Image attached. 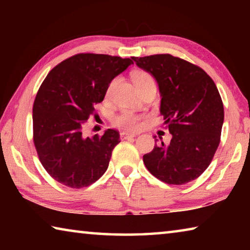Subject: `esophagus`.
<instances>
[{
	"instance_id": "obj_1",
	"label": "esophagus",
	"mask_w": 250,
	"mask_h": 250,
	"mask_svg": "<svg viewBox=\"0 0 250 250\" xmlns=\"http://www.w3.org/2000/svg\"><path fill=\"white\" fill-rule=\"evenodd\" d=\"M120 137H121L122 140H126V139H131V138L137 137V134L129 133V132H121V133H120Z\"/></svg>"
}]
</instances>
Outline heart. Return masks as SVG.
<instances>
[{
	"mask_svg": "<svg viewBox=\"0 0 250 250\" xmlns=\"http://www.w3.org/2000/svg\"><path fill=\"white\" fill-rule=\"evenodd\" d=\"M132 80L135 84V87L138 88V90H141L142 88H145L149 84H155L154 78L152 77V75L147 73L145 70H137L132 74ZM117 82V79H113L111 83H110L108 89H107V96L110 95L113 86ZM141 119L142 116L137 115L130 110H124L121 111L119 115H117L113 118V125L119 126V128L128 129V130H135L138 129L141 125Z\"/></svg>",
	"mask_w": 250,
	"mask_h": 250,
	"instance_id": "1",
	"label": "heart"
}]
</instances>
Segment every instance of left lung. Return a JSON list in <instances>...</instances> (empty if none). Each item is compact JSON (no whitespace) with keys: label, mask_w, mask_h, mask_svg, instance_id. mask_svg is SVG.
Masks as SVG:
<instances>
[{"label":"left lung","mask_w":250,"mask_h":250,"mask_svg":"<svg viewBox=\"0 0 250 250\" xmlns=\"http://www.w3.org/2000/svg\"><path fill=\"white\" fill-rule=\"evenodd\" d=\"M132 59L158 83L160 112L172 134L170 145L154 146L143 162L164 183H188L208 167L221 141L224 105L216 84L201 67L170 54Z\"/></svg>","instance_id":"1"}]
</instances>
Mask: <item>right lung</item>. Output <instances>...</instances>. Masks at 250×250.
Returning <instances> with one entry per match:
<instances>
[{
  "label": "right lung",
  "mask_w": 250,
  "mask_h": 250,
  "mask_svg": "<svg viewBox=\"0 0 250 250\" xmlns=\"http://www.w3.org/2000/svg\"><path fill=\"white\" fill-rule=\"evenodd\" d=\"M133 64L130 58L77 54L49 71L33 104V139L42 166L71 188L89 186L107 171L120 142L117 130L83 137V126L104 100L111 80Z\"/></svg>",
  "instance_id": "add662e5"
}]
</instances>
